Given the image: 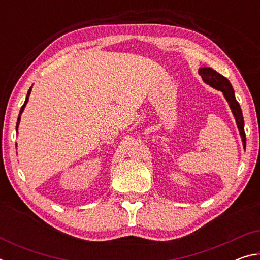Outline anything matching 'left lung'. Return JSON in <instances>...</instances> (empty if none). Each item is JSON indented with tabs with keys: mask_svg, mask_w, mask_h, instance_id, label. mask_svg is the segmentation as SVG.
<instances>
[{
	"mask_svg": "<svg viewBox=\"0 0 260 260\" xmlns=\"http://www.w3.org/2000/svg\"><path fill=\"white\" fill-rule=\"evenodd\" d=\"M200 76L203 78V80L208 83V85L212 86L213 88L218 90H221L223 95H225L226 100L228 101V104L232 109V112L234 114L235 120L237 127H239L240 134L242 141H243V146L245 149V133H244V120H243V114H242V110L239 102H237L234 95V90H233V87L231 85V82L228 81V79H226L221 74L218 73L217 71H214L213 69L211 68H202L200 69Z\"/></svg>",
	"mask_w": 260,
	"mask_h": 260,
	"instance_id": "left-lung-1",
	"label": "left lung"
}]
</instances>
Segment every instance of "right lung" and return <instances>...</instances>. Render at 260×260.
<instances>
[{
  "label": "right lung",
  "instance_id": "obj_1",
  "mask_svg": "<svg viewBox=\"0 0 260 260\" xmlns=\"http://www.w3.org/2000/svg\"><path fill=\"white\" fill-rule=\"evenodd\" d=\"M30 89H32V87L29 88V90H28V93H27V96H26L25 103L23 104V107H21V109H20V112H19V116H18V120H17V126H16V128H18V125H19V121H20V114H21V112L24 111V108H25V105L27 104V102H28V98H29V94H30Z\"/></svg>",
  "mask_w": 260,
  "mask_h": 260
}]
</instances>
